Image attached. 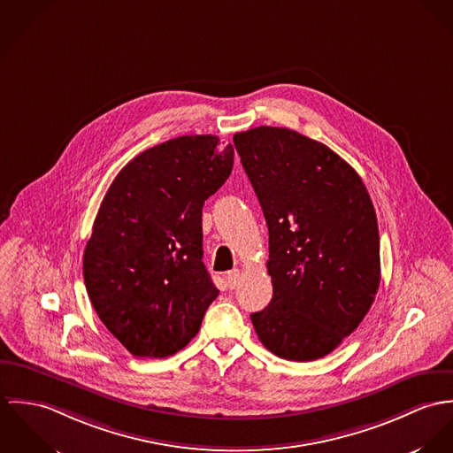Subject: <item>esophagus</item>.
<instances>
[{
    "mask_svg": "<svg viewBox=\"0 0 453 453\" xmlns=\"http://www.w3.org/2000/svg\"><path fill=\"white\" fill-rule=\"evenodd\" d=\"M240 278H242V271L240 269H233L227 273L226 280H227V287L229 288H236L238 283H240Z\"/></svg>",
    "mask_w": 453,
    "mask_h": 453,
    "instance_id": "34e87169",
    "label": "esophagus"
}]
</instances>
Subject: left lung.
<instances>
[{"label": "left lung", "instance_id": "obj_1", "mask_svg": "<svg viewBox=\"0 0 453 453\" xmlns=\"http://www.w3.org/2000/svg\"><path fill=\"white\" fill-rule=\"evenodd\" d=\"M269 229V305L251 314L258 341L288 361L334 351L357 328L380 283L379 226L349 163L296 130L233 137Z\"/></svg>", "mask_w": 453, "mask_h": 453}]
</instances>
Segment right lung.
<instances>
[{
	"label": "right lung",
	"instance_id": "1",
	"mask_svg": "<svg viewBox=\"0 0 453 453\" xmlns=\"http://www.w3.org/2000/svg\"><path fill=\"white\" fill-rule=\"evenodd\" d=\"M184 135L135 156L102 200L83 255L88 297L137 357L184 349L217 299L203 264L202 213L231 175L234 150Z\"/></svg>",
	"mask_w": 453,
	"mask_h": 453
}]
</instances>
